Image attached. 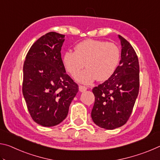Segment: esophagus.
<instances>
[{
	"label": "esophagus",
	"mask_w": 160,
	"mask_h": 160,
	"mask_svg": "<svg viewBox=\"0 0 160 160\" xmlns=\"http://www.w3.org/2000/svg\"><path fill=\"white\" fill-rule=\"evenodd\" d=\"M87 88L85 86H83V85H79V90L81 92H85L87 90Z\"/></svg>",
	"instance_id": "34e87169"
}]
</instances>
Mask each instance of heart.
<instances>
[{
	"label": "heart",
	"mask_w": 160,
	"mask_h": 160,
	"mask_svg": "<svg viewBox=\"0 0 160 160\" xmlns=\"http://www.w3.org/2000/svg\"><path fill=\"white\" fill-rule=\"evenodd\" d=\"M120 60V49L113 43L87 39L75 46V51L65 52L62 61L67 72L78 82L90 84L97 79L105 81L115 72Z\"/></svg>",
	"instance_id": "1"
}]
</instances>
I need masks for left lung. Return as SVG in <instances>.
<instances>
[{
    "mask_svg": "<svg viewBox=\"0 0 160 160\" xmlns=\"http://www.w3.org/2000/svg\"><path fill=\"white\" fill-rule=\"evenodd\" d=\"M121 44V61L109 79L92 89L95 97L91 112L94 123L113 130L125 124L131 115L139 92L140 67L131 44L118 35Z\"/></svg>",
    "mask_w": 160,
    "mask_h": 160,
    "instance_id": "obj_1",
    "label": "left lung"
}]
</instances>
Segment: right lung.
<instances>
[{
	"label": "right lung",
	"instance_id": "1",
	"mask_svg": "<svg viewBox=\"0 0 160 160\" xmlns=\"http://www.w3.org/2000/svg\"><path fill=\"white\" fill-rule=\"evenodd\" d=\"M65 35L51 32L35 42L23 66L22 94L32 118L45 127L66 118L78 85L66 72L61 50Z\"/></svg>",
	"mask_w": 160,
	"mask_h": 160
}]
</instances>
